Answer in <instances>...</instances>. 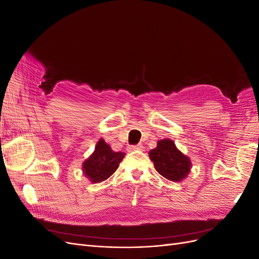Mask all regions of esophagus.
<instances>
[{
  "label": "esophagus",
  "instance_id": "esophagus-1",
  "mask_svg": "<svg viewBox=\"0 0 259 259\" xmlns=\"http://www.w3.org/2000/svg\"><path fill=\"white\" fill-rule=\"evenodd\" d=\"M130 150L131 151H134V150H144V146L142 144H138L136 146H131L130 147Z\"/></svg>",
  "mask_w": 259,
  "mask_h": 259
}]
</instances>
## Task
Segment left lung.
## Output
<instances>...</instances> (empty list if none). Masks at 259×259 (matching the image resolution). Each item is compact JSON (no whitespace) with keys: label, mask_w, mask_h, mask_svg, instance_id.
<instances>
[{"label":"left lung","mask_w":259,"mask_h":259,"mask_svg":"<svg viewBox=\"0 0 259 259\" xmlns=\"http://www.w3.org/2000/svg\"><path fill=\"white\" fill-rule=\"evenodd\" d=\"M149 158L160 175L175 183L185 179L192 167L190 159L168 138L159 140L156 147L149 151Z\"/></svg>","instance_id":"obj_1"}]
</instances>
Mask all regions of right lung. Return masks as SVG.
Instances as JSON below:
<instances>
[{
	"label": "right lung",
	"mask_w": 259,
	"mask_h": 259,
	"mask_svg": "<svg viewBox=\"0 0 259 259\" xmlns=\"http://www.w3.org/2000/svg\"><path fill=\"white\" fill-rule=\"evenodd\" d=\"M124 152H115L103 138L98 140L95 150L82 164V171L93 184H98L110 177L120 165Z\"/></svg>",
	"instance_id": "right-lung-1"
}]
</instances>
